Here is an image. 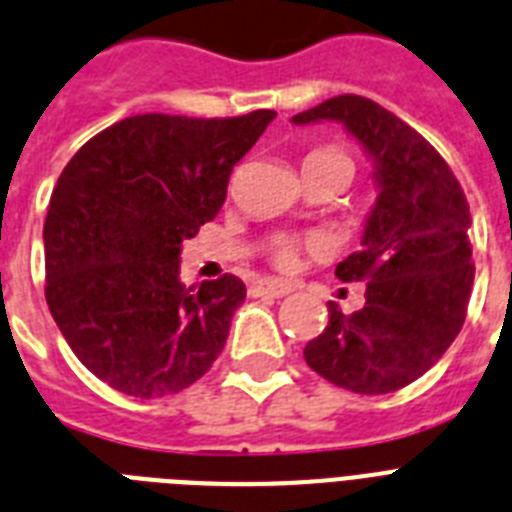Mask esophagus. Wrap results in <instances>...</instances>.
Listing matches in <instances>:
<instances>
[{
	"instance_id": "34e87169",
	"label": "esophagus",
	"mask_w": 512,
	"mask_h": 512,
	"mask_svg": "<svg viewBox=\"0 0 512 512\" xmlns=\"http://www.w3.org/2000/svg\"><path fill=\"white\" fill-rule=\"evenodd\" d=\"M252 294L255 297H286V294H292V286L284 284V281H273V278H268V281H260V284L252 286Z\"/></svg>"
}]
</instances>
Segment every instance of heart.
I'll use <instances>...</instances> for the list:
<instances>
[{
  "label": "heart",
  "mask_w": 512,
  "mask_h": 512,
  "mask_svg": "<svg viewBox=\"0 0 512 512\" xmlns=\"http://www.w3.org/2000/svg\"><path fill=\"white\" fill-rule=\"evenodd\" d=\"M328 155H339V152H328ZM339 157H344V155H339ZM344 160H347V157H344ZM294 260V247L292 244H284V247L278 249V263H292Z\"/></svg>",
  "instance_id": "obj_1"
}]
</instances>
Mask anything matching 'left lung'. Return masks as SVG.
<instances>
[{"instance_id":"1","label":"left lung","mask_w":512,"mask_h":512,"mask_svg":"<svg viewBox=\"0 0 512 512\" xmlns=\"http://www.w3.org/2000/svg\"><path fill=\"white\" fill-rule=\"evenodd\" d=\"M336 120L373 162L378 197L360 252L336 265L342 281H368L365 305L344 315L328 302V326L305 360L355 394L413 384L447 352L473 289L471 210L458 178L418 131L373 99L342 94L294 115V126Z\"/></svg>"}]
</instances>
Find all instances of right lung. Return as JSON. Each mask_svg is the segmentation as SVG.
<instances>
[{
	"label": "right lung",
	"instance_id": "obj_1",
	"mask_svg": "<svg viewBox=\"0 0 512 512\" xmlns=\"http://www.w3.org/2000/svg\"><path fill=\"white\" fill-rule=\"evenodd\" d=\"M273 118L134 115L62 170L44 223L47 305L70 350L112 389L176 394L223 350L244 281L181 284V244L218 215L231 170Z\"/></svg>",
	"mask_w": 512,
	"mask_h": 512
}]
</instances>
